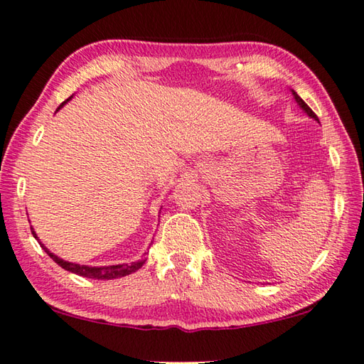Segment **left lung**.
<instances>
[{"label":"left lung","mask_w":364,"mask_h":364,"mask_svg":"<svg viewBox=\"0 0 364 364\" xmlns=\"http://www.w3.org/2000/svg\"><path fill=\"white\" fill-rule=\"evenodd\" d=\"M291 92H293V95H294V98H296V102H297V105H299V107H301V108H302L304 111H306V113H307V114H309L310 117H314V119H315V121H318V117H316V114L314 113V111L309 108V105H307L306 102H304V100H302V98H301L299 95H297L294 90H291Z\"/></svg>","instance_id":"8db88e82"}]
</instances>
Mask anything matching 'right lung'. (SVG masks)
<instances>
[{"instance_id": "right-lung-1", "label": "right lung", "mask_w": 364, "mask_h": 364, "mask_svg": "<svg viewBox=\"0 0 364 364\" xmlns=\"http://www.w3.org/2000/svg\"><path fill=\"white\" fill-rule=\"evenodd\" d=\"M71 100V97L70 98H67V100H65L60 107L57 108V111L60 109L65 103L67 102H70ZM31 234H33V237H35L36 240H39L38 239V235H36V232L35 230H33V228H31ZM39 245H41L43 248H44V251L46 253H48L52 259H54L58 266L60 267H63L65 270H68V272H73V274H76V275H81V277H85V279H95V280H113V279H121V277H125V275H129V274H134V272H136L138 269H140L143 264H144V259H141V261H138V262H132V264H116V266H102V267H90V266H81V264H75V262H68V261H63V259H60V257L58 256H55L54 253H50V251L46 248L41 242H39Z\"/></svg>"}]
</instances>
